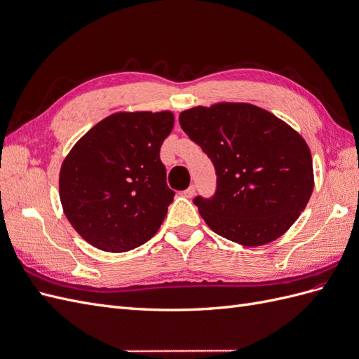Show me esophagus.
Segmentation results:
<instances>
[{"instance_id":"obj_1","label":"esophagus","mask_w":359,"mask_h":359,"mask_svg":"<svg viewBox=\"0 0 359 359\" xmlns=\"http://www.w3.org/2000/svg\"><path fill=\"white\" fill-rule=\"evenodd\" d=\"M194 193H196V187H194V186H190L187 190L182 191V194H184V196H186V198H193Z\"/></svg>"}]
</instances>
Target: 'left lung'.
<instances>
[{"instance_id": "1", "label": "left lung", "mask_w": 359, "mask_h": 359, "mask_svg": "<svg viewBox=\"0 0 359 359\" xmlns=\"http://www.w3.org/2000/svg\"><path fill=\"white\" fill-rule=\"evenodd\" d=\"M180 124L215 169L214 196L193 199L215 233L259 247L297 222L314 178L309 145L290 126L250 103L191 107Z\"/></svg>"}]
</instances>
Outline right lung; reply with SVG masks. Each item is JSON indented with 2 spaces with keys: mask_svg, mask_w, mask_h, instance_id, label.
<instances>
[{
  "mask_svg": "<svg viewBox=\"0 0 359 359\" xmlns=\"http://www.w3.org/2000/svg\"><path fill=\"white\" fill-rule=\"evenodd\" d=\"M173 114L118 112L82 136L64 158L60 199L86 243L111 253L145 244L168 214L173 193L160 147Z\"/></svg>",
  "mask_w": 359,
  "mask_h": 359,
  "instance_id": "right-lung-1",
  "label": "right lung"
}]
</instances>
